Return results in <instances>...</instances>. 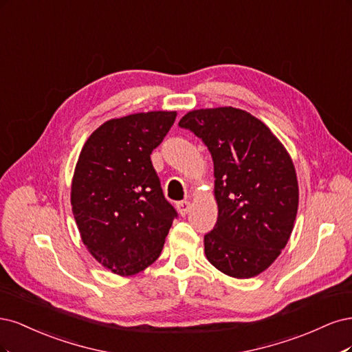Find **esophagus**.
Returning <instances> with one entry per match:
<instances>
[{
  "label": "esophagus",
  "mask_w": 352,
  "mask_h": 352,
  "mask_svg": "<svg viewBox=\"0 0 352 352\" xmlns=\"http://www.w3.org/2000/svg\"><path fill=\"white\" fill-rule=\"evenodd\" d=\"M177 209L179 212L181 217H186V214L190 212L191 209V203L188 200H183V201H178L177 203Z\"/></svg>",
  "instance_id": "obj_1"
}]
</instances>
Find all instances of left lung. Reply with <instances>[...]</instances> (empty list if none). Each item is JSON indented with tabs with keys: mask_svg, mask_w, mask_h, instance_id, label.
Here are the masks:
<instances>
[{
	"mask_svg": "<svg viewBox=\"0 0 352 352\" xmlns=\"http://www.w3.org/2000/svg\"><path fill=\"white\" fill-rule=\"evenodd\" d=\"M178 126L195 133L213 160L218 221L205 254L222 274L253 278L285 248L297 217L291 156L267 126L232 107L195 109Z\"/></svg>",
	"mask_w": 352,
	"mask_h": 352,
	"instance_id": "1",
	"label": "left lung"
}]
</instances>
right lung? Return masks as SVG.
<instances>
[{"mask_svg":"<svg viewBox=\"0 0 352 352\" xmlns=\"http://www.w3.org/2000/svg\"><path fill=\"white\" fill-rule=\"evenodd\" d=\"M175 117L151 111L109 120L78 156L72 183L77 228L89 253L117 275L151 266L177 218L151 161Z\"/></svg>","mask_w":352,"mask_h":352,"instance_id":"1","label":"right lung"}]
</instances>
